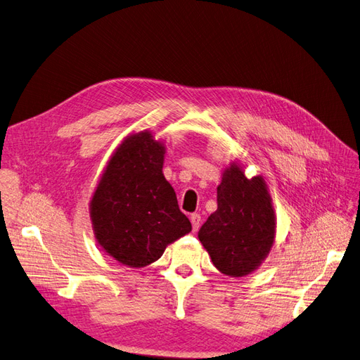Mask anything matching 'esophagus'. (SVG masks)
Wrapping results in <instances>:
<instances>
[{
	"label": "esophagus",
	"mask_w": 360,
	"mask_h": 360,
	"mask_svg": "<svg viewBox=\"0 0 360 360\" xmlns=\"http://www.w3.org/2000/svg\"><path fill=\"white\" fill-rule=\"evenodd\" d=\"M191 222H192L193 231H198L200 224H201V216H200L198 213H192V214H191Z\"/></svg>",
	"instance_id": "1"
}]
</instances>
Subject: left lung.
<instances>
[{
    "mask_svg": "<svg viewBox=\"0 0 360 360\" xmlns=\"http://www.w3.org/2000/svg\"><path fill=\"white\" fill-rule=\"evenodd\" d=\"M276 216L267 184L261 176L248 179L233 162L217 186V210L198 233L214 267L226 276L252 274L275 242Z\"/></svg>",
    "mask_w": 360,
    "mask_h": 360,
    "instance_id": "8db88e82",
    "label": "left lung"
}]
</instances>
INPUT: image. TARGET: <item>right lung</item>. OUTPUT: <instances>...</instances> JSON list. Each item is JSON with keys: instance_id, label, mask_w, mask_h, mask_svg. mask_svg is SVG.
<instances>
[{"instance_id": "add662e5", "label": "right lung", "mask_w": 360, "mask_h": 360, "mask_svg": "<svg viewBox=\"0 0 360 360\" xmlns=\"http://www.w3.org/2000/svg\"><path fill=\"white\" fill-rule=\"evenodd\" d=\"M165 144L148 130L129 135L117 147L90 201L97 243L127 267L155 263L192 225L163 177Z\"/></svg>"}]
</instances>
